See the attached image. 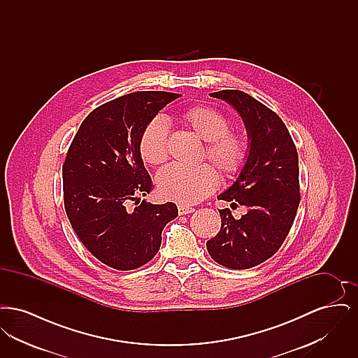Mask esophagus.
<instances>
[{"label":"esophagus","instance_id":"obj_1","mask_svg":"<svg viewBox=\"0 0 358 358\" xmlns=\"http://www.w3.org/2000/svg\"><path fill=\"white\" fill-rule=\"evenodd\" d=\"M193 212H194V208H192V206L178 205V213L180 215H189V213H193Z\"/></svg>","mask_w":358,"mask_h":358}]
</instances>
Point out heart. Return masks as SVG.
<instances>
[{
    "instance_id": "heart-1",
    "label": "heart",
    "mask_w": 358,
    "mask_h": 358,
    "mask_svg": "<svg viewBox=\"0 0 358 358\" xmlns=\"http://www.w3.org/2000/svg\"><path fill=\"white\" fill-rule=\"evenodd\" d=\"M180 120L206 142V158L225 176L236 174L247 161L250 142L241 131H231L229 120L216 108L194 106L180 114ZM139 153L149 165L168 159V124L162 118L152 120L139 139ZM219 184V176L209 165L187 168L171 165L158 173V193L181 205L197 204Z\"/></svg>"
}]
</instances>
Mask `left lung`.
Wrapping results in <instances>:
<instances>
[{
	"mask_svg": "<svg viewBox=\"0 0 358 358\" xmlns=\"http://www.w3.org/2000/svg\"><path fill=\"white\" fill-rule=\"evenodd\" d=\"M209 95L238 111L250 150L235 182L217 196L247 213L235 219L228 208L219 209L222 228L206 250L224 267L245 270L271 257L289 235L301 200L298 153L283 120L263 103L238 90Z\"/></svg>",
	"mask_w": 358,
	"mask_h": 358,
	"instance_id": "1",
	"label": "left lung"
}]
</instances>
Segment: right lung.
Returning <instances> with one entry per match:
<instances>
[{"label":"right lung","instance_id":"obj_1","mask_svg":"<svg viewBox=\"0 0 358 358\" xmlns=\"http://www.w3.org/2000/svg\"><path fill=\"white\" fill-rule=\"evenodd\" d=\"M180 94L138 91L95 108L80 124L63 165L64 206L85 248L108 267L134 270L152 260L174 203L141 201L152 178L139 153L145 127ZM136 201V206L129 203Z\"/></svg>","mask_w":358,"mask_h":358}]
</instances>
